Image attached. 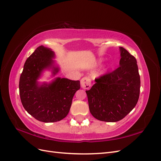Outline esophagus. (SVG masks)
Returning <instances> with one entry per match:
<instances>
[{"instance_id": "1", "label": "esophagus", "mask_w": 161, "mask_h": 161, "mask_svg": "<svg viewBox=\"0 0 161 161\" xmlns=\"http://www.w3.org/2000/svg\"><path fill=\"white\" fill-rule=\"evenodd\" d=\"M81 86L84 89H88L91 86V80L89 77H84L81 80Z\"/></svg>"}]
</instances>
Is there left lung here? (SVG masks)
<instances>
[{"instance_id":"1","label":"left lung","mask_w":161,"mask_h":161,"mask_svg":"<svg viewBox=\"0 0 161 161\" xmlns=\"http://www.w3.org/2000/svg\"><path fill=\"white\" fill-rule=\"evenodd\" d=\"M119 48V67L96 78V83L86 91L90 113L102 121L121 120L139 99L140 77L136 59L126 49Z\"/></svg>"}]
</instances>
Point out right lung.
<instances>
[{"mask_svg":"<svg viewBox=\"0 0 161 161\" xmlns=\"http://www.w3.org/2000/svg\"><path fill=\"white\" fill-rule=\"evenodd\" d=\"M54 53L40 46L27 58L19 84V95L25 111L37 120L53 123L62 120L69 112L72 99L80 89L79 80L57 77L50 84L39 85L38 79L46 69H53V75L59 69L54 65Z\"/></svg>","mask_w":161,"mask_h":161,"instance_id":"1","label":"right lung"}]
</instances>
